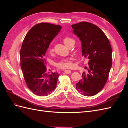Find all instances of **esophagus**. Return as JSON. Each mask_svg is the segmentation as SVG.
<instances>
[{
    "label": "esophagus",
    "instance_id": "34e87169",
    "mask_svg": "<svg viewBox=\"0 0 128 128\" xmlns=\"http://www.w3.org/2000/svg\"><path fill=\"white\" fill-rule=\"evenodd\" d=\"M64 72L65 74H70L71 72V70H66L64 71Z\"/></svg>",
    "mask_w": 128,
    "mask_h": 128
}]
</instances>
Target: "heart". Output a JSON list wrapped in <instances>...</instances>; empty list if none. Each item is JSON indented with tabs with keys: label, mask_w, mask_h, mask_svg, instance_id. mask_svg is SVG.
I'll return each mask as SVG.
<instances>
[{
	"label": "heart",
	"mask_w": 128,
	"mask_h": 128,
	"mask_svg": "<svg viewBox=\"0 0 128 128\" xmlns=\"http://www.w3.org/2000/svg\"><path fill=\"white\" fill-rule=\"evenodd\" d=\"M64 43L68 46V45L70 44L71 42H74V40L72 38L70 37H65L63 38L62 40ZM48 52L50 54H52L54 52V48L53 46L51 44L50 45L48 48ZM72 66V58H65V59H62L60 61L58 62L56 64V66L58 69H66L70 68Z\"/></svg>",
	"instance_id": "heart-1"
}]
</instances>
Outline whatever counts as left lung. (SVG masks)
I'll list each match as a JSON object with an SVG mask.
<instances>
[{"label":"left lung","instance_id":"left-lung-1","mask_svg":"<svg viewBox=\"0 0 128 128\" xmlns=\"http://www.w3.org/2000/svg\"><path fill=\"white\" fill-rule=\"evenodd\" d=\"M73 32L82 42V54L89 59L86 72L76 84L85 96H93L105 86L112 65V48L106 34L98 26L88 22L72 25Z\"/></svg>","mask_w":128,"mask_h":128}]
</instances>
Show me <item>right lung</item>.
Returning <instances> with one entry per match:
<instances>
[{"instance_id": "right-lung-1", "label": "right lung", "mask_w": 128, "mask_h": 128, "mask_svg": "<svg viewBox=\"0 0 128 128\" xmlns=\"http://www.w3.org/2000/svg\"><path fill=\"white\" fill-rule=\"evenodd\" d=\"M61 29L60 25L40 23L32 27L23 41L21 69L27 86L37 96H46L56 88L59 74L48 70L44 56L50 42Z\"/></svg>"}]
</instances>
